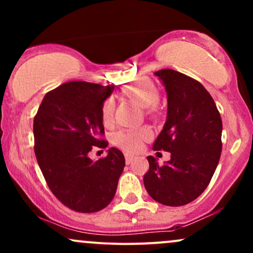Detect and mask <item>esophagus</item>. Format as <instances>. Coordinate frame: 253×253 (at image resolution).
<instances>
[{
  "label": "esophagus",
  "mask_w": 253,
  "mask_h": 253,
  "mask_svg": "<svg viewBox=\"0 0 253 253\" xmlns=\"http://www.w3.org/2000/svg\"><path fill=\"white\" fill-rule=\"evenodd\" d=\"M125 159H126V164H130L135 159V156L130 155V153H126L125 155Z\"/></svg>",
  "instance_id": "obj_1"
}]
</instances>
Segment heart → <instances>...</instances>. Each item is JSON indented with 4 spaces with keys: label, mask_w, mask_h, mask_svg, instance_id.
Here are the masks:
<instances>
[{
    "label": "heart",
    "mask_w": 253,
    "mask_h": 253,
    "mask_svg": "<svg viewBox=\"0 0 253 253\" xmlns=\"http://www.w3.org/2000/svg\"><path fill=\"white\" fill-rule=\"evenodd\" d=\"M124 96L135 101L139 106L145 107L150 114L156 112V102L158 101V89L151 81L146 78H140L135 82L128 84L121 89ZM114 112V103L112 98H106L101 106V118L104 124L110 123ZM151 130L147 127H141L138 129H125L118 132L114 135V143L127 151H136L141 147L145 139L150 138Z\"/></svg>",
    "instance_id": "1"
}]
</instances>
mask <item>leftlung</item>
Returning <instances> with one entry per match:
<instances>
[{
  "instance_id": "left-lung-1",
  "label": "left lung",
  "mask_w": 253,
  "mask_h": 253,
  "mask_svg": "<svg viewBox=\"0 0 253 253\" xmlns=\"http://www.w3.org/2000/svg\"><path fill=\"white\" fill-rule=\"evenodd\" d=\"M168 97L167 121L153 150L171 153L159 165L147 157L150 169L144 185L157 202L179 207L197 199L210 184L221 155L222 121L215 102L205 86L181 72H155Z\"/></svg>"
}]
</instances>
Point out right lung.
Listing matches in <instances>:
<instances>
[{"instance_id":"add662e5","label":"right lung","mask_w":253,"mask_h":253,"mask_svg":"<svg viewBox=\"0 0 253 253\" xmlns=\"http://www.w3.org/2000/svg\"><path fill=\"white\" fill-rule=\"evenodd\" d=\"M114 85L64 83L43 96L34 118V152L53 195L80 213H95L112 202L125 168L120 150L106 158H89L92 146L104 149L101 106Z\"/></svg>"}]
</instances>
